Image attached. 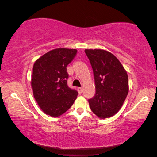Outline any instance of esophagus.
I'll return each mask as SVG.
<instances>
[{
    "label": "esophagus",
    "instance_id": "esophagus-1",
    "mask_svg": "<svg viewBox=\"0 0 157 157\" xmlns=\"http://www.w3.org/2000/svg\"><path fill=\"white\" fill-rule=\"evenodd\" d=\"M78 92L79 93V94H81L83 92V89L82 88H78Z\"/></svg>",
    "mask_w": 157,
    "mask_h": 157
}]
</instances>
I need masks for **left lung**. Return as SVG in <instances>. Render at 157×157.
<instances>
[{"mask_svg": "<svg viewBox=\"0 0 157 157\" xmlns=\"http://www.w3.org/2000/svg\"><path fill=\"white\" fill-rule=\"evenodd\" d=\"M94 71L95 96L89 99V106L100 119L115 115L128 93V75L117 57L101 49H86Z\"/></svg>", "mask_w": 157, "mask_h": 157, "instance_id": "1", "label": "left lung"}]
</instances>
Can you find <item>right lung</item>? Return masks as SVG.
<instances>
[{
  "label": "right lung",
  "instance_id": "right-lung-1",
  "mask_svg": "<svg viewBox=\"0 0 157 157\" xmlns=\"http://www.w3.org/2000/svg\"><path fill=\"white\" fill-rule=\"evenodd\" d=\"M76 49L51 50L34 63L31 77L33 96L47 115L58 117L71 108L78 96L67 85L66 66L73 61Z\"/></svg>",
  "mask_w": 157,
  "mask_h": 157
}]
</instances>
